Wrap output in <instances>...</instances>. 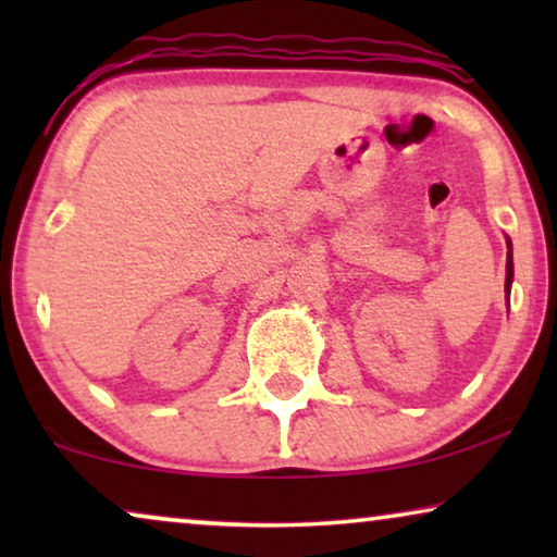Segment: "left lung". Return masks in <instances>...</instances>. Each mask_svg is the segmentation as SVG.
Segmentation results:
<instances>
[{"mask_svg": "<svg viewBox=\"0 0 557 557\" xmlns=\"http://www.w3.org/2000/svg\"><path fill=\"white\" fill-rule=\"evenodd\" d=\"M515 278V263H512V240L507 238V276H505V292H507V304H509V288H512Z\"/></svg>", "mask_w": 557, "mask_h": 557, "instance_id": "1", "label": "left lung"}]
</instances>
